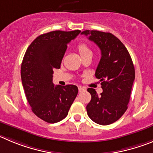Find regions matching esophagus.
I'll return each mask as SVG.
<instances>
[{
    "instance_id": "esophagus-1",
    "label": "esophagus",
    "mask_w": 153,
    "mask_h": 153,
    "mask_svg": "<svg viewBox=\"0 0 153 153\" xmlns=\"http://www.w3.org/2000/svg\"><path fill=\"white\" fill-rule=\"evenodd\" d=\"M85 90V88H83V87H81V86L78 87V91H79V92H82Z\"/></svg>"
}]
</instances>
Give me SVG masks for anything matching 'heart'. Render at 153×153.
<instances>
[{
	"label": "heart",
	"mask_w": 153,
	"mask_h": 153,
	"mask_svg": "<svg viewBox=\"0 0 153 153\" xmlns=\"http://www.w3.org/2000/svg\"><path fill=\"white\" fill-rule=\"evenodd\" d=\"M77 49H78V53L82 57L87 56V55L92 54V52L89 46L84 42H81V43L78 44V46H77Z\"/></svg>",
	"instance_id": "heart-1"
}]
</instances>
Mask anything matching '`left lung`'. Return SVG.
Returning <instances> with one entry per match:
<instances>
[{"label":"left lung","mask_w":153,"mask_h":153,"mask_svg":"<svg viewBox=\"0 0 153 153\" xmlns=\"http://www.w3.org/2000/svg\"><path fill=\"white\" fill-rule=\"evenodd\" d=\"M101 51L95 77L101 82L103 92L98 95L88 88L91 99L86 109L89 117L100 125H109L118 120L127 109L135 79V69L130 55L117 37L110 33L85 30Z\"/></svg>","instance_id":"8db88e82"}]
</instances>
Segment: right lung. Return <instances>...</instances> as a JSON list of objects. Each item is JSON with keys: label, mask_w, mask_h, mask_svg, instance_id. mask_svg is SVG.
I'll return each instance as SVG.
<instances>
[{"label": "right lung", "mask_w": 153, "mask_h": 153, "mask_svg": "<svg viewBox=\"0 0 153 153\" xmlns=\"http://www.w3.org/2000/svg\"><path fill=\"white\" fill-rule=\"evenodd\" d=\"M80 30H56L36 38L27 48L21 65V80L32 111L42 120L57 123L68 115L78 87L53 83V70L59 68L67 44Z\"/></svg>", "instance_id": "right-lung-1"}]
</instances>
